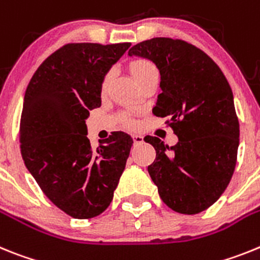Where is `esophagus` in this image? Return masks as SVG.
Returning <instances> with one entry per match:
<instances>
[{
  "label": "esophagus",
  "mask_w": 260,
  "mask_h": 260,
  "mask_svg": "<svg viewBox=\"0 0 260 260\" xmlns=\"http://www.w3.org/2000/svg\"><path fill=\"white\" fill-rule=\"evenodd\" d=\"M133 141H135L136 145H140V144L144 143V137L141 136V135H135V136H133Z\"/></svg>",
  "instance_id": "obj_1"
}]
</instances>
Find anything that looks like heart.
<instances>
[{
  "instance_id": "obj_1",
  "label": "heart",
  "mask_w": 260,
  "mask_h": 260,
  "mask_svg": "<svg viewBox=\"0 0 260 260\" xmlns=\"http://www.w3.org/2000/svg\"><path fill=\"white\" fill-rule=\"evenodd\" d=\"M131 73H132L133 78L136 80V82H139L140 80L145 78V77L149 76V74L158 73V71H157V68H155V65L153 64L152 61H149V60H146V58H136V60H133V61L131 62ZM111 77H112L111 72H107V73L105 74V77H103L102 83H101V91H102L103 94L107 91V87L108 85H110Z\"/></svg>"
}]
</instances>
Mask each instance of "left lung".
<instances>
[{
    "label": "left lung",
    "mask_w": 260,
    "mask_h": 260,
    "mask_svg": "<svg viewBox=\"0 0 260 260\" xmlns=\"http://www.w3.org/2000/svg\"><path fill=\"white\" fill-rule=\"evenodd\" d=\"M129 56L152 60L161 74L162 92L153 114L179 141L165 145L155 136L148 166L162 202L182 214H196L217 202L233 177L239 123L226 77L205 52L180 39L153 38L133 46Z\"/></svg>",
    "instance_id": "1"
}]
</instances>
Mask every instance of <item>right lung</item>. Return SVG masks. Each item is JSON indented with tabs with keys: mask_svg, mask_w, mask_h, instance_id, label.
<instances>
[{
	"mask_svg": "<svg viewBox=\"0 0 260 260\" xmlns=\"http://www.w3.org/2000/svg\"><path fill=\"white\" fill-rule=\"evenodd\" d=\"M131 43H69L42 62L26 94L19 128L24 165L44 195L74 218L107 209L125 169L129 135L116 131L94 149L90 110L101 106V83Z\"/></svg>",
	"mask_w": 260,
	"mask_h": 260,
	"instance_id": "obj_1",
	"label": "right lung"
}]
</instances>
